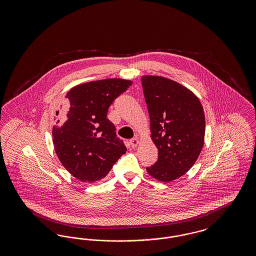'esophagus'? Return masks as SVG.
I'll list each match as a JSON object with an SVG mask.
<instances>
[{"label": "esophagus", "instance_id": "esophagus-1", "mask_svg": "<svg viewBox=\"0 0 256 256\" xmlns=\"http://www.w3.org/2000/svg\"><path fill=\"white\" fill-rule=\"evenodd\" d=\"M138 144H139V140L136 137L132 138V140H130V145L132 148H136Z\"/></svg>", "mask_w": 256, "mask_h": 256}]
</instances>
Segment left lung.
<instances>
[{"label":"left lung","mask_w":256,"mask_h":256,"mask_svg":"<svg viewBox=\"0 0 256 256\" xmlns=\"http://www.w3.org/2000/svg\"><path fill=\"white\" fill-rule=\"evenodd\" d=\"M158 159L146 172L162 182L180 178L198 158L206 134L202 106L188 88L159 76L141 78Z\"/></svg>","instance_id":"8db88e82"}]
</instances>
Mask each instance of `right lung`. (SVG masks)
Masks as SVG:
<instances>
[{
	"instance_id": "1",
	"label": "right lung",
	"mask_w": 256,
	"mask_h": 256,
	"mask_svg": "<svg viewBox=\"0 0 256 256\" xmlns=\"http://www.w3.org/2000/svg\"><path fill=\"white\" fill-rule=\"evenodd\" d=\"M132 84L128 80L106 78L74 86L67 92L65 121L52 126V143L61 164L80 182L106 178L126 154V148L106 116L110 104Z\"/></svg>"
}]
</instances>
